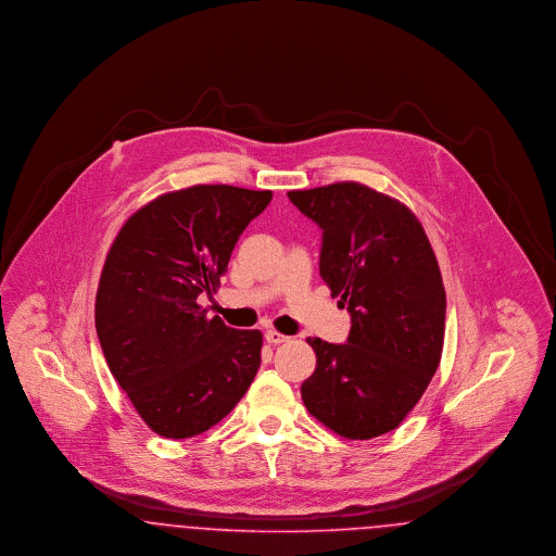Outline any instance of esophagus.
<instances>
[{
	"instance_id": "1",
	"label": "esophagus",
	"mask_w": 556,
	"mask_h": 556,
	"mask_svg": "<svg viewBox=\"0 0 556 556\" xmlns=\"http://www.w3.org/2000/svg\"><path fill=\"white\" fill-rule=\"evenodd\" d=\"M265 340L268 344H283V342H288L290 338L288 336H283V333H279V331H275V329H266Z\"/></svg>"
}]
</instances>
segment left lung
Segmentation results:
<instances>
[{"mask_svg":"<svg viewBox=\"0 0 556 556\" xmlns=\"http://www.w3.org/2000/svg\"><path fill=\"white\" fill-rule=\"evenodd\" d=\"M323 229L318 270L350 313L345 344L308 338L317 369L302 383L308 413L348 440L404 421L435 375L446 323L442 273L419 218L354 181L290 191Z\"/></svg>","mask_w":556,"mask_h":556,"instance_id":"left-lung-1","label":"left lung"}]
</instances>
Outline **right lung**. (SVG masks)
Masks as SVG:
<instances>
[{"label":"right lung","mask_w":556,"mask_h":556,"mask_svg":"<svg viewBox=\"0 0 556 556\" xmlns=\"http://www.w3.org/2000/svg\"><path fill=\"white\" fill-rule=\"evenodd\" d=\"M270 198L233 186L162 193L129 216L108 252L98 338L110 372L162 438L211 429L258 372L263 333L206 317L198 295L216 291L239 236Z\"/></svg>","instance_id":"1"}]
</instances>
